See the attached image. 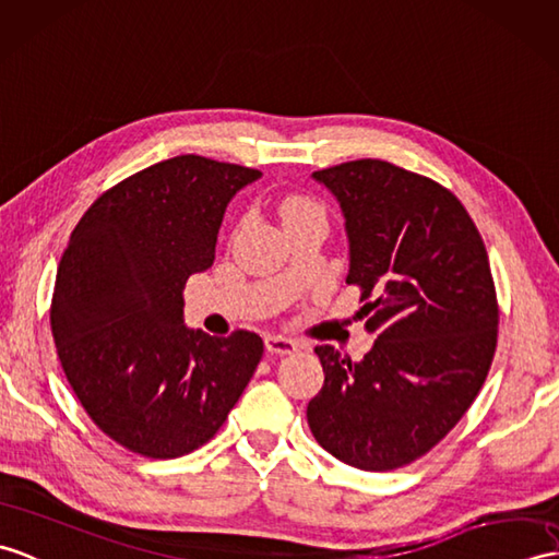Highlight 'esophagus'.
Instances as JSON below:
<instances>
[{
  "mask_svg": "<svg viewBox=\"0 0 559 559\" xmlns=\"http://www.w3.org/2000/svg\"><path fill=\"white\" fill-rule=\"evenodd\" d=\"M264 345L269 355H293L300 349V343L293 338H283V335H266Z\"/></svg>",
  "mask_w": 559,
  "mask_h": 559,
  "instance_id": "1",
  "label": "esophagus"
}]
</instances>
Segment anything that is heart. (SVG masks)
Instances as JSON below:
<instances>
[{
    "instance_id": "1",
    "label": "heart",
    "mask_w": 559,
    "mask_h": 559,
    "mask_svg": "<svg viewBox=\"0 0 559 559\" xmlns=\"http://www.w3.org/2000/svg\"><path fill=\"white\" fill-rule=\"evenodd\" d=\"M278 210H281L283 221H290V218L305 216V214H323L321 206L314 200L302 198V194H288V198H283Z\"/></svg>"
}]
</instances>
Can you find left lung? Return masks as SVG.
<instances>
[{
  "label": "left lung",
  "instance_id": "8db88e82",
  "mask_svg": "<svg viewBox=\"0 0 559 559\" xmlns=\"http://www.w3.org/2000/svg\"><path fill=\"white\" fill-rule=\"evenodd\" d=\"M341 202L347 285L376 343L361 361L317 345L323 388L307 421L317 443L365 472L426 455L472 407L498 345L488 252L464 204L391 162L314 171Z\"/></svg>",
  "mask_w": 559,
  "mask_h": 559
}]
</instances>
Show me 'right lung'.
Wrapping results in <instances>:
<instances>
[{
    "instance_id": "right-lung-1",
    "label": "right lung",
    "mask_w": 559,
    "mask_h": 559,
    "mask_svg": "<svg viewBox=\"0 0 559 559\" xmlns=\"http://www.w3.org/2000/svg\"><path fill=\"white\" fill-rule=\"evenodd\" d=\"M262 171L198 154L152 164L90 204L51 295V335L87 417L174 460L212 440L264 355L257 333L183 326V285L214 264L224 212Z\"/></svg>"
}]
</instances>
